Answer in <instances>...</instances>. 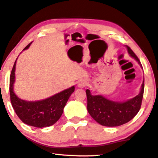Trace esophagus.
<instances>
[{"mask_svg":"<svg viewBox=\"0 0 158 158\" xmlns=\"http://www.w3.org/2000/svg\"><path fill=\"white\" fill-rule=\"evenodd\" d=\"M87 85V82L85 80H81V81H79V85H78V86H79V87H85V86Z\"/></svg>","mask_w":158,"mask_h":158,"instance_id":"1","label":"esophagus"}]
</instances>
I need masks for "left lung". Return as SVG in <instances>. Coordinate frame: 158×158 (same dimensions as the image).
I'll list each match as a JSON object with an SVG mask.
<instances>
[{"label": "left lung", "mask_w": 158, "mask_h": 158, "mask_svg": "<svg viewBox=\"0 0 158 158\" xmlns=\"http://www.w3.org/2000/svg\"><path fill=\"white\" fill-rule=\"evenodd\" d=\"M128 53L141 64L140 60L127 46ZM144 79L141 85L140 93L133 98L123 103L111 101L102 95H92L89 89L86 90L87 98V111L93 118L101 125L108 127H116L128 123L141 109L142 102Z\"/></svg>", "instance_id": "obj_1"}]
</instances>
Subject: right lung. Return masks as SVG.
I'll return each mask as SVG.
<instances>
[{
  "mask_svg": "<svg viewBox=\"0 0 158 158\" xmlns=\"http://www.w3.org/2000/svg\"><path fill=\"white\" fill-rule=\"evenodd\" d=\"M31 43L24 49H27ZM16 61L11 70L9 81L10 100L16 114L27 125L35 127H49L61 117L69 97L74 91V86L56 94L49 98L39 101H26L18 98L14 93Z\"/></svg>",
  "mask_w": 158,
  "mask_h": 158,
  "instance_id": "1",
  "label": "right lung"
}]
</instances>
